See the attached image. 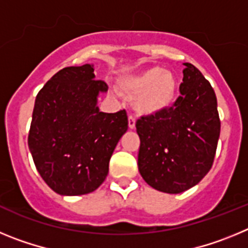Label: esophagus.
Segmentation results:
<instances>
[{
	"mask_svg": "<svg viewBox=\"0 0 248 248\" xmlns=\"http://www.w3.org/2000/svg\"><path fill=\"white\" fill-rule=\"evenodd\" d=\"M129 128L134 129L135 128V117L134 115H129Z\"/></svg>",
	"mask_w": 248,
	"mask_h": 248,
	"instance_id": "34e87169",
	"label": "esophagus"
}]
</instances>
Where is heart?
Here are the masks:
<instances>
[{"label": "heart", "mask_w": 248, "mask_h": 248, "mask_svg": "<svg viewBox=\"0 0 248 248\" xmlns=\"http://www.w3.org/2000/svg\"><path fill=\"white\" fill-rule=\"evenodd\" d=\"M130 97H138L135 107L140 113L154 114L163 111L174 100L176 80L169 72L151 67L124 83Z\"/></svg>", "instance_id": "b5f03b06"}]
</instances>
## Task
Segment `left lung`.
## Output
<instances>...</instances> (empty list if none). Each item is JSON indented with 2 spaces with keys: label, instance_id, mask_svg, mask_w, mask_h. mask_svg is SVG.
Instances as JSON below:
<instances>
[{
  "label": "left lung",
  "instance_id": "1",
  "mask_svg": "<svg viewBox=\"0 0 248 248\" xmlns=\"http://www.w3.org/2000/svg\"><path fill=\"white\" fill-rule=\"evenodd\" d=\"M180 97L170 108L137 120L138 166L151 187L180 194L200 183L214 164L221 122L209 80L185 63Z\"/></svg>",
  "mask_w": 248,
  "mask_h": 248
}]
</instances>
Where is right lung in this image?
Segmentation results:
<instances>
[{
    "mask_svg": "<svg viewBox=\"0 0 248 248\" xmlns=\"http://www.w3.org/2000/svg\"><path fill=\"white\" fill-rule=\"evenodd\" d=\"M94 65L65 67L38 92L28 146L45 183L59 195L97 190L109 171V160L128 130L125 109L103 113L97 107L104 80L94 79Z\"/></svg>",
    "mask_w": 248,
    "mask_h": 248,
    "instance_id": "obj_1",
    "label": "right lung"
}]
</instances>
